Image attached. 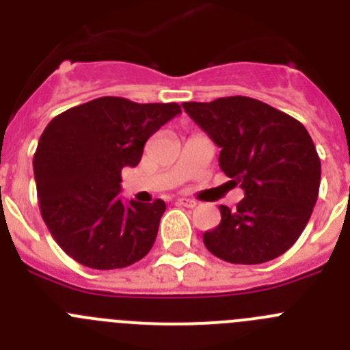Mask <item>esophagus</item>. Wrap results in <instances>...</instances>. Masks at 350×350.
Masks as SVG:
<instances>
[{
    "instance_id": "34e87169",
    "label": "esophagus",
    "mask_w": 350,
    "mask_h": 350,
    "mask_svg": "<svg viewBox=\"0 0 350 350\" xmlns=\"http://www.w3.org/2000/svg\"><path fill=\"white\" fill-rule=\"evenodd\" d=\"M177 205L187 206V208H193V206H196V202H194V200H189V198H178Z\"/></svg>"
}]
</instances>
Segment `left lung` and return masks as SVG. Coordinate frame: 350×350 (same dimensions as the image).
Here are the masks:
<instances>
[{"label":"left lung","mask_w":350,"mask_h":350,"mask_svg":"<svg viewBox=\"0 0 350 350\" xmlns=\"http://www.w3.org/2000/svg\"><path fill=\"white\" fill-rule=\"evenodd\" d=\"M184 110L221 147L219 166L245 193L237 208L221 205V224L203 234L213 256L233 265L279 258L303 233L321 184V159L295 117L247 96Z\"/></svg>","instance_id":"obj_1"}]
</instances>
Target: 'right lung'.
I'll use <instances>...</instances> for the list:
<instances>
[{
    "label": "right lung",
    "mask_w": 350,
    "mask_h": 350,
    "mask_svg": "<svg viewBox=\"0 0 350 350\" xmlns=\"http://www.w3.org/2000/svg\"><path fill=\"white\" fill-rule=\"evenodd\" d=\"M180 112L177 103L103 96L55 116L43 129L33 157L40 212L70 258L116 270L148 254L166 205H124L117 198L120 172L137 166L145 142Z\"/></svg>",
    "instance_id": "add662e5"
}]
</instances>
